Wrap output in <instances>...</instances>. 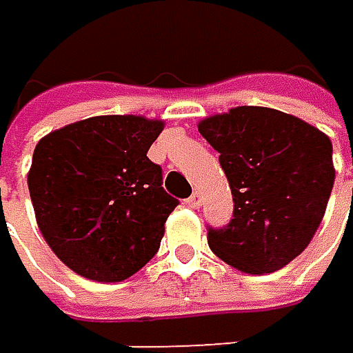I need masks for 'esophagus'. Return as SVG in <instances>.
<instances>
[{"mask_svg":"<svg viewBox=\"0 0 353 353\" xmlns=\"http://www.w3.org/2000/svg\"><path fill=\"white\" fill-rule=\"evenodd\" d=\"M201 201H203V197H201V193H199V191H195V193L187 199V203H189L191 208H199V205H201Z\"/></svg>","mask_w":353,"mask_h":353,"instance_id":"obj_1","label":"esophagus"}]
</instances>
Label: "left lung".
Masks as SVG:
<instances>
[{
  "label": "left lung",
  "instance_id": "left-lung-1",
  "mask_svg": "<svg viewBox=\"0 0 353 353\" xmlns=\"http://www.w3.org/2000/svg\"><path fill=\"white\" fill-rule=\"evenodd\" d=\"M233 193L227 227H208L210 250L250 272H274L312 241L335 183L333 145L291 114L241 105L199 122Z\"/></svg>",
  "mask_w": 353,
  "mask_h": 353
}]
</instances>
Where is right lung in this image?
<instances>
[{"instance_id": "1", "label": "right lung", "mask_w": 353, "mask_h": 353, "mask_svg": "<svg viewBox=\"0 0 353 353\" xmlns=\"http://www.w3.org/2000/svg\"><path fill=\"white\" fill-rule=\"evenodd\" d=\"M162 128L143 116H93L37 143L28 172L37 225L77 274L118 283L160 250L179 205L148 158Z\"/></svg>"}]
</instances>
